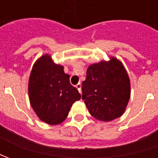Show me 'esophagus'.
<instances>
[{
	"label": "esophagus",
	"instance_id": "obj_1",
	"mask_svg": "<svg viewBox=\"0 0 158 158\" xmlns=\"http://www.w3.org/2000/svg\"><path fill=\"white\" fill-rule=\"evenodd\" d=\"M76 89L79 90V92L81 93V91H82V84H81L80 82H78V83H77V84L76 85Z\"/></svg>",
	"mask_w": 158,
	"mask_h": 158
}]
</instances>
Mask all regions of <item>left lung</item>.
<instances>
[{"label": "left lung", "instance_id": "left-lung-1", "mask_svg": "<svg viewBox=\"0 0 158 158\" xmlns=\"http://www.w3.org/2000/svg\"><path fill=\"white\" fill-rule=\"evenodd\" d=\"M82 99L89 112L98 120L111 121L124 113L130 98V80L121 61L91 64L82 83Z\"/></svg>", "mask_w": 158, "mask_h": 158}]
</instances>
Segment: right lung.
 I'll list each match as a JSON object with an SVG mask.
<instances>
[{"mask_svg":"<svg viewBox=\"0 0 158 158\" xmlns=\"http://www.w3.org/2000/svg\"><path fill=\"white\" fill-rule=\"evenodd\" d=\"M28 92L34 112L49 125L63 122L72 105L81 98L77 89L70 83L69 75L64 73L63 66L54 63L48 54L34 63Z\"/></svg>","mask_w":158,"mask_h":158,"instance_id":"add662e5","label":"right lung"}]
</instances>
